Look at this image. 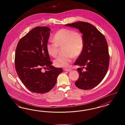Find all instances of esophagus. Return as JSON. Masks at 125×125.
Here are the masks:
<instances>
[{
    "instance_id": "esophagus-1",
    "label": "esophagus",
    "mask_w": 125,
    "mask_h": 125,
    "mask_svg": "<svg viewBox=\"0 0 125 125\" xmlns=\"http://www.w3.org/2000/svg\"><path fill=\"white\" fill-rule=\"evenodd\" d=\"M65 71H72V69L71 68H65Z\"/></svg>"
}]
</instances>
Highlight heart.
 <instances>
[{"label":"heart","instance_id":"heart-1","mask_svg":"<svg viewBox=\"0 0 125 125\" xmlns=\"http://www.w3.org/2000/svg\"><path fill=\"white\" fill-rule=\"evenodd\" d=\"M53 40L48 41L46 44L48 53L55 57L58 53L59 46H63L64 53L60 55L54 60L55 65L58 67L68 66L73 56H79L83 50L84 39L80 31L69 29H61L54 35Z\"/></svg>","mask_w":125,"mask_h":125}]
</instances>
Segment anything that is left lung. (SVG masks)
<instances>
[{"mask_svg":"<svg viewBox=\"0 0 125 125\" xmlns=\"http://www.w3.org/2000/svg\"><path fill=\"white\" fill-rule=\"evenodd\" d=\"M66 26L77 28L83 34V50L74 63L79 77L75 86L80 89H91L101 83L107 73L110 62L107 42L104 36L94 26L78 21Z\"/></svg>","mask_w":125,"mask_h":125,"instance_id":"obj_1","label":"left lung"}]
</instances>
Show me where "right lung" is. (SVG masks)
Returning <instances> with one entry per match:
<instances>
[{
    "mask_svg": "<svg viewBox=\"0 0 125 125\" xmlns=\"http://www.w3.org/2000/svg\"><path fill=\"white\" fill-rule=\"evenodd\" d=\"M50 31L46 26L36 27L19 40L16 49V71L24 86L33 93L50 91L63 71L61 68L52 65L46 50Z\"/></svg>",
    "mask_w": 125,
    "mask_h": 125,
    "instance_id": "1",
    "label": "right lung"
}]
</instances>
